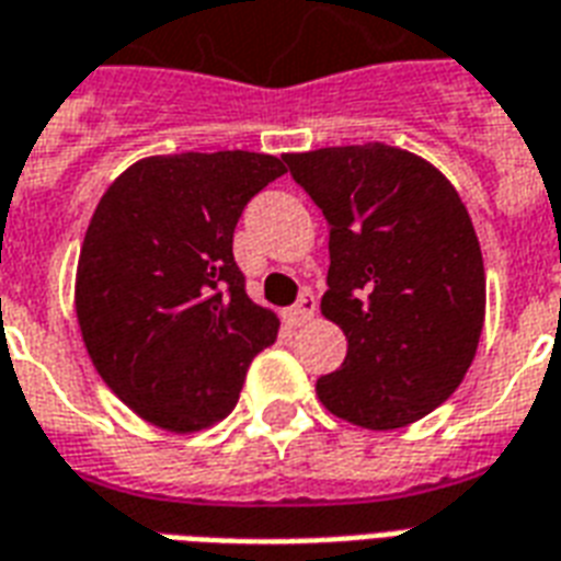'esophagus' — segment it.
Here are the masks:
<instances>
[{"label": "esophagus", "mask_w": 561, "mask_h": 561, "mask_svg": "<svg viewBox=\"0 0 561 561\" xmlns=\"http://www.w3.org/2000/svg\"><path fill=\"white\" fill-rule=\"evenodd\" d=\"M314 318V297L312 294H302L300 300L294 302L291 309H285V323L288 327H302L306 321Z\"/></svg>", "instance_id": "1"}]
</instances>
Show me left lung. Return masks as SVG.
Instances as JSON below:
<instances>
[{
    "label": "left lung",
    "mask_w": 561,
    "mask_h": 561,
    "mask_svg": "<svg viewBox=\"0 0 561 561\" xmlns=\"http://www.w3.org/2000/svg\"><path fill=\"white\" fill-rule=\"evenodd\" d=\"M285 163L330 226L321 314L347 356L318 380L323 408L368 431L428 416L460 386L484 327V261L458 190L383 142Z\"/></svg>",
    "instance_id": "obj_1"
}]
</instances>
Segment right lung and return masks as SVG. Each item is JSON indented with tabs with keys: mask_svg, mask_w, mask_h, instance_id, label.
<instances>
[{
	"mask_svg": "<svg viewBox=\"0 0 561 561\" xmlns=\"http://www.w3.org/2000/svg\"><path fill=\"white\" fill-rule=\"evenodd\" d=\"M285 172L270 153H163L98 202L77 321L103 383L157 428L193 434L226 419L249 363L276 342L279 318L247 297L231 243L249 198Z\"/></svg>",
	"mask_w": 561,
	"mask_h": 561,
	"instance_id": "1",
	"label": "right lung"
}]
</instances>
